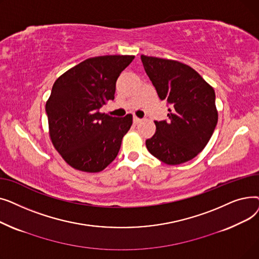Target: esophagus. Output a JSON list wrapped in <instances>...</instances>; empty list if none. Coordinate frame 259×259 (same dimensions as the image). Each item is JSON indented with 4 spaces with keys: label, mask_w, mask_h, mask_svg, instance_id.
I'll return each instance as SVG.
<instances>
[{
    "label": "esophagus",
    "mask_w": 259,
    "mask_h": 259,
    "mask_svg": "<svg viewBox=\"0 0 259 259\" xmlns=\"http://www.w3.org/2000/svg\"><path fill=\"white\" fill-rule=\"evenodd\" d=\"M143 119L142 118H140V117H138V116H133V122L134 124H139V122H141Z\"/></svg>",
    "instance_id": "1"
}]
</instances>
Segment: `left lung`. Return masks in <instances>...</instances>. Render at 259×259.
Wrapping results in <instances>:
<instances>
[{"label": "left lung", "mask_w": 259, "mask_h": 259, "mask_svg": "<svg viewBox=\"0 0 259 259\" xmlns=\"http://www.w3.org/2000/svg\"><path fill=\"white\" fill-rule=\"evenodd\" d=\"M141 59L159 99L170 105L168 120L154 121L156 131L146 147L167 165L183 164L202 151L214 132V89L186 64L143 54Z\"/></svg>", "instance_id": "left-lung-1"}]
</instances>
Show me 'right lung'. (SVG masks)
<instances>
[{
    "mask_svg": "<svg viewBox=\"0 0 259 259\" xmlns=\"http://www.w3.org/2000/svg\"><path fill=\"white\" fill-rule=\"evenodd\" d=\"M134 56H102L85 60L63 73L46 103L53 147L72 168L101 172L115 159L132 114L113 117L101 113L114 100L120 72Z\"/></svg>",
    "mask_w": 259,
    "mask_h": 259,
    "instance_id": "right-lung-1",
    "label": "right lung"
}]
</instances>
